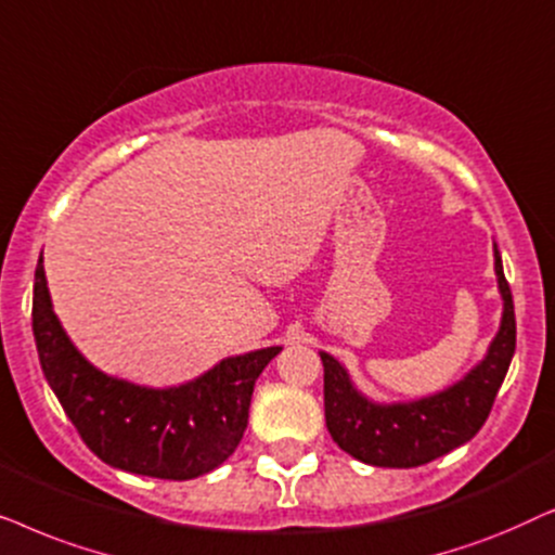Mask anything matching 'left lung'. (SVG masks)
<instances>
[{
	"label": "left lung",
	"instance_id": "left-lung-1",
	"mask_svg": "<svg viewBox=\"0 0 555 555\" xmlns=\"http://www.w3.org/2000/svg\"><path fill=\"white\" fill-rule=\"evenodd\" d=\"M494 273L502 297V320L487 354L454 386L405 403H375L360 393L345 365L320 352L324 365V418L335 444L373 467H421L467 444L490 416L515 352V307L500 250Z\"/></svg>",
	"mask_w": 555,
	"mask_h": 555
}]
</instances>
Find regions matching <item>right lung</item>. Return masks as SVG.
<instances>
[{
    "mask_svg": "<svg viewBox=\"0 0 555 555\" xmlns=\"http://www.w3.org/2000/svg\"><path fill=\"white\" fill-rule=\"evenodd\" d=\"M33 332L42 373L86 447L108 467L157 479H195L235 452L256 378L282 352L263 347L220 360L201 378L146 388L88 363L50 301L42 256L35 269Z\"/></svg>",
    "mask_w": 555,
    "mask_h": 555,
    "instance_id": "obj_1",
    "label": "right lung"
}]
</instances>
